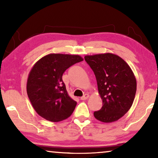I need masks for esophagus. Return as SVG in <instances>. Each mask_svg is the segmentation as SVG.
<instances>
[{"instance_id": "1", "label": "esophagus", "mask_w": 158, "mask_h": 158, "mask_svg": "<svg viewBox=\"0 0 158 158\" xmlns=\"http://www.w3.org/2000/svg\"><path fill=\"white\" fill-rule=\"evenodd\" d=\"M88 97H89V95L87 94H84L83 96L81 97V99L82 101H85V100H86V99H87V98H88Z\"/></svg>"}]
</instances>
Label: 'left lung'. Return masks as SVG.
I'll use <instances>...</instances> for the list:
<instances>
[{"label": "left lung", "instance_id": "1", "mask_svg": "<svg viewBox=\"0 0 158 158\" xmlns=\"http://www.w3.org/2000/svg\"><path fill=\"white\" fill-rule=\"evenodd\" d=\"M94 71L103 106L94 114L96 119L109 123L119 119L130 109L137 90L135 75L126 62L111 53L85 56Z\"/></svg>", "mask_w": 158, "mask_h": 158}]
</instances>
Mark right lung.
Here are the masks:
<instances>
[{"instance_id":"obj_1","label":"right lung","mask_w":158,"mask_h":158,"mask_svg":"<svg viewBox=\"0 0 158 158\" xmlns=\"http://www.w3.org/2000/svg\"><path fill=\"white\" fill-rule=\"evenodd\" d=\"M83 60L79 55L49 54L34 64L28 77L27 91L39 115L57 122L73 114L77 102L68 96L62 75Z\"/></svg>"}]
</instances>
